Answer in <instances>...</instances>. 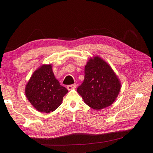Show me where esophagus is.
<instances>
[{"instance_id": "34e87169", "label": "esophagus", "mask_w": 153, "mask_h": 153, "mask_svg": "<svg viewBox=\"0 0 153 153\" xmlns=\"http://www.w3.org/2000/svg\"><path fill=\"white\" fill-rule=\"evenodd\" d=\"M77 86V84H72V85H69V86H67V88L69 90H72V89H74L76 88Z\"/></svg>"}]
</instances>
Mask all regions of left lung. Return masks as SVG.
<instances>
[{
    "label": "left lung",
    "mask_w": 153,
    "mask_h": 153,
    "mask_svg": "<svg viewBox=\"0 0 153 153\" xmlns=\"http://www.w3.org/2000/svg\"><path fill=\"white\" fill-rule=\"evenodd\" d=\"M84 74V82L77 91L85 103L96 110L113 104L120 91L121 84L111 67L96 56L87 63Z\"/></svg>",
    "instance_id": "1"
}]
</instances>
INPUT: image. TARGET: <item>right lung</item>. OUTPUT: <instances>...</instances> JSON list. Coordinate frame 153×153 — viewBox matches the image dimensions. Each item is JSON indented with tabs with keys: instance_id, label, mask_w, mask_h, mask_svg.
Segmentation results:
<instances>
[{
	"instance_id": "right-lung-1",
	"label": "right lung",
	"mask_w": 153,
	"mask_h": 153,
	"mask_svg": "<svg viewBox=\"0 0 153 153\" xmlns=\"http://www.w3.org/2000/svg\"><path fill=\"white\" fill-rule=\"evenodd\" d=\"M68 90L59 84L51 65H44L31 77L25 87L28 100L40 112L51 113L61 105Z\"/></svg>"
}]
</instances>
